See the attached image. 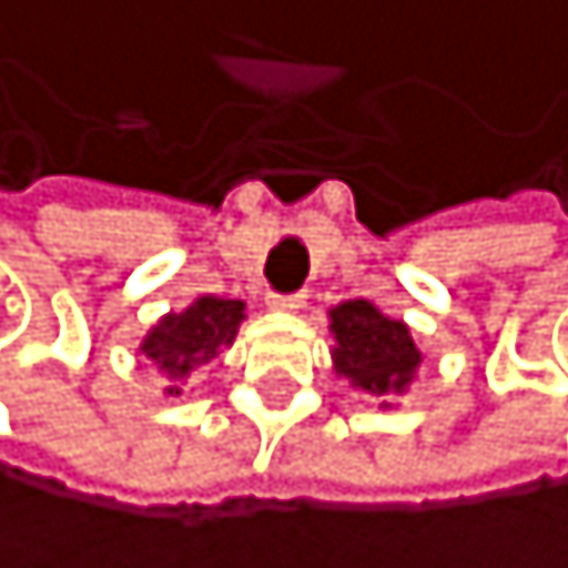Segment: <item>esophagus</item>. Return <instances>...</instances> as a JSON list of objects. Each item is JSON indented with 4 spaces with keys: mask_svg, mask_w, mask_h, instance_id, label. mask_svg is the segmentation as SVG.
Here are the masks:
<instances>
[{
    "mask_svg": "<svg viewBox=\"0 0 568 568\" xmlns=\"http://www.w3.org/2000/svg\"><path fill=\"white\" fill-rule=\"evenodd\" d=\"M302 306H306V295L302 292H292V295H270V310H281V313H298Z\"/></svg>",
    "mask_w": 568,
    "mask_h": 568,
    "instance_id": "esophagus-1",
    "label": "esophagus"
}]
</instances>
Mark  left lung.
Masks as SVG:
<instances>
[{"label":"left lung","mask_w":568,"mask_h":568,"mask_svg":"<svg viewBox=\"0 0 568 568\" xmlns=\"http://www.w3.org/2000/svg\"><path fill=\"white\" fill-rule=\"evenodd\" d=\"M332 317V361L335 375L349 379V386L368 390L375 397L405 394L419 368V346L405 321L386 317L365 298L338 302Z\"/></svg>","instance_id":"1"}]
</instances>
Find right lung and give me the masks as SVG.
Returning <instances> with one entry per match:
<instances>
[{
	"label": "right lung",
	"instance_id": "right-lung-1",
	"mask_svg": "<svg viewBox=\"0 0 568 568\" xmlns=\"http://www.w3.org/2000/svg\"><path fill=\"white\" fill-rule=\"evenodd\" d=\"M240 321H244V302L240 298H219V295H200L193 306L182 313H168L160 324H152L149 335L141 338V354L171 379L163 386V394L178 397L189 372L207 365L211 357H219L225 346H233Z\"/></svg>",
	"mask_w": 568,
	"mask_h": 568
}]
</instances>
